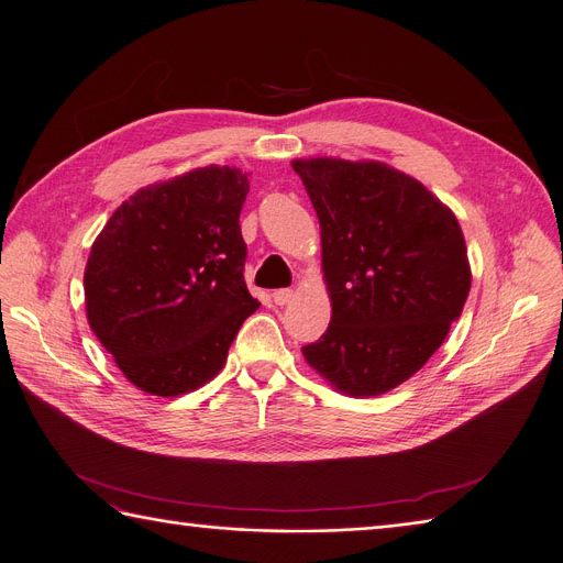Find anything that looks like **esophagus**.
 Instances as JSON below:
<instances>
[{
    "label": "esophagus",
    "mask_w": 563,
    "mask_h": 563,
    "mask_svg": "<svg viewBox=\"0 0 563 563\" xmlns=\"http://www.w3.org/2000/svg\"><path fill=\"white\" fill-rule=\"evenodd\" d=\"M271 299H274L276 306H285V303H289V299H292V289H274Z\"/></svg>",
    "instance_id": "34e87169"
}]
</instances>
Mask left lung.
Segmentation results:
<instances>
[{
	"label": "left lung",
	"instance_id": "left-lung-1",
	"mask_svg": "<svg viewBox=\"0 0 563 563\" xmlns=\"http://www.w3.org/2000/svg\"><path fill=\"white\" fill-rule=\"evenodd\" d=\"M322 234L331 322L306 362L350 397L415 376L460 320L471 266L462 227L427 187L383 162L295 159Z\"/></svg>",
	"mask_w": 563,
	"mask_h": 563
}]
</instances>
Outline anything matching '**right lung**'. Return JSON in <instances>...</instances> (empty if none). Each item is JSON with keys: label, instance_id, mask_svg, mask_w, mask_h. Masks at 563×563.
<instances>
[{"label": "right lung", "instance_id": "obj_1", "mask_svg": "<svg viewBox=\"0 0 563 563\" xmlns=\"http://www.w3.org/2000/svg\"><path fill=\"white\" fill-rule=\"evenodd\" d=\"M247 174L201 166L122 201L95 239L86 313L132 385L178 397L216 378L247 316L239 216Z\"/></svg>", "mask_w": 563, "mask_h": 563}]
</instances>
